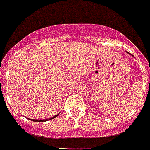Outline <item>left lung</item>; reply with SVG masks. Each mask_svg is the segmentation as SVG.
I'll use <instances>...</instances> for the list:
<instances>
[{"label":"left lung","mask_w":150,"mask_h":150,"mask_svg":"<svg viewBox=\"0 0 150 150\" xmlns=\"http://www.w3.org/2000/svg\"><path fill=\"white\" fill-rule=\"evenodd\" d=\"M127 53H128V52H127ZM131 55H132V56H133V55H132V54H131Z\"/></svg>","instance_id":"8db88e82"}]
</instances>
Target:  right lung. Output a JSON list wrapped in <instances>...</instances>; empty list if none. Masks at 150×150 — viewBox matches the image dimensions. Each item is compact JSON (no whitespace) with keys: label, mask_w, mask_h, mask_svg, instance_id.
Segmentation results:
<instances>
[{"label":"right lung","mask_w":150,"mask_h":150,"mask_svg":"<svg viewBox=\"0 0 150 150\" xmlns=\"http://www.w3.org/2000/svg\"><path fill=\"white\" fill-rule=\"evenodd\" d=\"M58 115L59 114L55 115V116H54L53 117H50V118H48V119H43V120H41V119L40 120H39V119H30V120H32V121H36V122H43V121H48V120H51V119L53 118H55V117H57Z\"/></svg>","instance_id":"obj_1"}]
</instances>
